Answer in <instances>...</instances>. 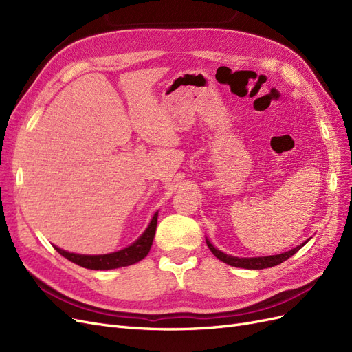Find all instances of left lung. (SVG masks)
<instances>
[{
	"label": "left lung",
	"mask_w": 352,
	"mask_h": 352,
	"mask_svg": "<svg viewBox=\"0 0 352 352\" xmlns=\"http://www.w3.org/2000/svg\"><path fill=\"white\" fill-rule=\"evenodd\" d=\"M305 243V242H304ZM302 243V245H304ZM207 245L210 251L216 255L219 260H221L223 263H226L229 265H233V267H242V269H254V270H260V269H267V267H273V265H278L283 261H286L295 252H298L301 250L302 245L296 247L291 251L283 252V254H278V255H269V257H255V258H239V257H230V255L221 252L219 250H216L212 245L207 241Z\"/></svg>",
	"instance_id": "obj_1"
}]
</instances>
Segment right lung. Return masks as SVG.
Listing matches in <instances>:
<instances>
[{
	"label": "right lung",
	"instance_id": "1",
	"mask_svg": "<svg viewBox=\"0 0 352 352\" xmlns=\"http://www.w3.org/2000/svg\"><path fill=\"white\" fill-rule=\"evenodd\" d=\"M157 216L158 212H155L150 226L146 228L144 232V235L138 239L135 243H132L131 247H127L124 250H120L113 254H104V255H80V254H73L67 252L65 250H61L58 247H54L58 254H61L63 257H66L72 263L82 265L85 269H91V270H110V269H117V267H124V265H131L138 261H141L142 258L146 257V254L150 252V248L153 245V239L155 235V228H157Z\"/></svg>",
	"mask_w": 352,
	"mask_h": 352
}]
</instances>
